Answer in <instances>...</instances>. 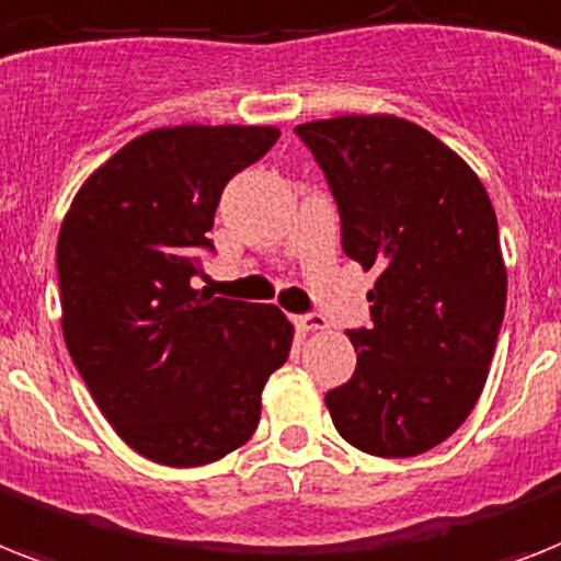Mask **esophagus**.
Listing matches in <instances>:
<instances>
[{
  "label": "esophagus",
  "mask_w": 561,
  "mask_h": 561,
  "mask_svg": "<svg viewBox=\"0 0 561 561\" xmlns=\"http://www.w3.org/2000/svg\"><path fill=\"white\" fill-rule=\"evenodd\" d=\"M296 325L302 331H325L328 320L322 313H305V317H296Z\"/></svg>",
  "instance_id": "34e87169"
}]
</instances>
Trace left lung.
Returning <instances> with one entry per match:
<instances>
[{
	"instance_id": "left-lung-1",
	"label": "left lung",
	"mask_w": 561,
	"mask_h": 561,
	"mask_svg": "<svg viewBox=\"0 0 561 561\" xmlns=\"http://www.w3.org/2000/svg\"><path fill=\"white\" fill-rule=\"evenodd\" d=\"M343 218V250L377 267L357 368L325 394L359 453L412 458L453 435L484 391L507 267L481 178L432 131L394 115L299 123Z\"/></svg>"
}]
</instances>
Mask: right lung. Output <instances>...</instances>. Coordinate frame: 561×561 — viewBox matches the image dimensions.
<instances>
[{
	"instance_id": "1",
	"label": "right lung",
	"mask_w": 561,
	"mask_h": 561,
	"mask_svg": "<svg viewBox=\"0 0 561 561\" xmlns=\"http://www.w3.org/2000/svg\"><path fill=\"white\" fill-rule=\"evenodd\" d=\"M276 138V126L144 131L85 178L59 227L68 354L112 430L163 467L248 444L294 345L276 305L193 288L221 190Z\"/></svg>"
}]
</instances>
